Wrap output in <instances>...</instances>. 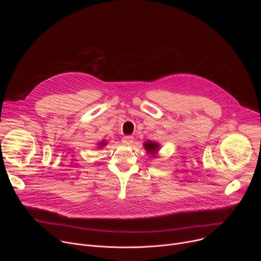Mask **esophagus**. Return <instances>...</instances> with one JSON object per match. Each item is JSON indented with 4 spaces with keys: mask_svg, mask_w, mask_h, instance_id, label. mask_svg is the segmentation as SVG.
<instances>
[{
    "mask_svg": "<svg viewBox=\"0 0 261 261\" xmlns=\"http://www.w3.org/2000/svg\"><path fill=\"white\" fill-rule=\"evenodd\" d=\"M133 141H134L133 136H129V135H128V136H124V137L122 138V142H123L124 144H127V145L132 144Z\"/></svg>",
    "mask_w": 261,
    "mask_h": 261,
    "instance_id": "1",
    "label": "esophagus"
}]
</instances>
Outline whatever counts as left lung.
I'll return each instance as SVG.
<instances>
[{"label": "left lung", "instance_id": "obj_1", "mask_svg": "<svg viewBox=\"0 0 261 261\" xmlns=\"http://www.w3.org/2000/svg\"><path fill=\"white\" fill-rule=\"evenodd\" d=\"M144 147H145V150L147 151V153H151V154L154 155V153H156V151L158 150L159 144L156 143V142H153V141H146L144 143Z\"/></svg>", "mask_w": 261, "mask_h": 261}]
</instances>
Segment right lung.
<instances>
[{"label":"right lung","mask_w":261,"mask_h":261,"mask_svg":"<svg viewBox=\"0 0 261 261\" xmlns=\"http://www.w3.org/2000/svg\"><path fill=\"white\" fill-rule=\"evenodd\" d=\"M99 145H100V146H102V145H105V142H104V141H103V142H100V143H99Z\"/></svg>","instance_id":"1"}]
</instances>
